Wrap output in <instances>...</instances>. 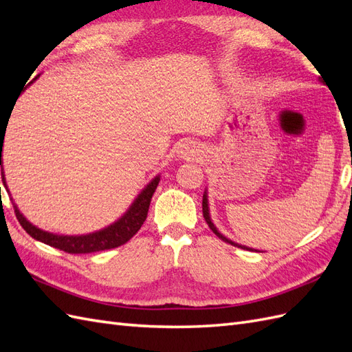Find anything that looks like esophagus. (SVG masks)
<instances>
[{
  "label": "esophagus",
  "mask_w": 352,
  "mask_h": 352,
  "mask_svg": "<svg viewBox=\"0 0 352 352\" xmlns=\"http://www.w3.org/2000/svg\"><path fill=\"white\" fill-rule=\"evenodd\" d=\"M195 154V148H194V145L192 144H184L182 145V155L184 157H190V155H194Z\"/></svg>",
  "instance_id": "1"
}]
</instances>
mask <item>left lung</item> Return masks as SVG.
Segmentation results:
<instances>
[{
  "instance_id": "8db88e82",
  "label": "left lung",
  "mask_w": 352,
  "mask_h": 352,
  "mask_svg": "<svg viewBox=\"0 0 352 352\" xmlns=\"http://www.w3.org/2000/svg\"><path fill=\"white\" fill-rule=\"evenodd\" d=\"M202 216H204V219H206V221H207V225H208V228L212 230V233H214L216 236H219L221 241H225V242L233 245V247H238V248H242V250H250V251H252L251 248H247V247H243V245H238V243H235V242H232L230 239L223 236L221 233H219V230L216 229V226L211 223V219H210V214H208V204H207V194H206V192H204V195H202Z\"/></svg>"
}]
</instances>
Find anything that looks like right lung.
I'll return each instance as SVG.
<instances>
[{"label": "right lung", "mask_w": 352, "mask_h": 352, "mask_svg": "<svg viewBox=\"0 0 352 352\" xmlns=\"http://www.w3.org/2000/svg\"><path fill=\"white\" fill-rule=\"evenodd\" d=\"M36 79V78H35ZM34 79V80H35ZM4 133L0 132V166H3V160H1V151H3V144H4ZM1 177H3V184L6 185L4 180V173L1 168ZM160 177L157 176L153 182L148 185L140 197L136 198V201L129 208V211L119 220L116 221L114 225L109 226L107 229L100 230L97 233H91V235L87 236H60V235H52V233L41 230L35 226H32L30 223L20 214V211L17 207H14V214L19 220L22 228L29 233V235L36 239L44 242L50 247H54L57 250H61L69 254H89V252H97V251H104V250H113L120 247V245H124L127 241H131L138 230L141 229L144 225V221L148 214V208H150V202L151 198L155 192L157 185H158ZM7 189V186H6Z\"/></svg>", "instance_id": "1"}]
</instances>
